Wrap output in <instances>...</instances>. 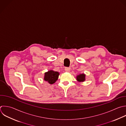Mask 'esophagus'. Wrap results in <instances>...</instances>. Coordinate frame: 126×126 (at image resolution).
Returning a JSON list of instances; mask_svg holds the SVG:
<instances>
[{
	"label": "esophagus",
	"instance_id": "esophagus-1",
	"mask_svg": "<svg viewBox=\"0 0 126 126\" xmlns=\"http://www.w3.org/2000/svg\"><path fill=\"white\" fill-rule=\"evenodd\" d=\"M64 69H65V71L67 72H69L70 71V68H69V67H65Z\"/></svg>",
	"mask_w": 126,
	"mask_h": 126
}]
</instances>
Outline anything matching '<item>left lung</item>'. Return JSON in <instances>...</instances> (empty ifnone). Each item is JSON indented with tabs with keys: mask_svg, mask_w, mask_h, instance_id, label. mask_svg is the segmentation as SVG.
<instances>
[{
	"mask_svg": "<svg viewBox=\"0 0 126 126\" xmlns=\"http://www.w3.org/2000/svg\"><path fill=\"white\" fill-rule=\"evenodd\" d=\"M85 74H80L78 75L76 77V79L78 82H83L85 80Z\"/></svg>",
	"mask_w": 126,
	"mask_h": 126,
	"instance_id": "left-lung-1",
	"label": "left lung"
}]
</instances>
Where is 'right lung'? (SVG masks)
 Segmentation results:
<instances>
[{
    "instance_id": "1",
    "label": "right lung",
    "mask_w": 126,
    "mask_h": 126,
    "mask_svg": "<svg viewBox=\"0 0 126 126\" xmlns=\"http://www.w3.org/2000/svg\"><path fill=\"white\" fill-rule=\"evenodd\" d=\"M60 73L57 71L49 70L45 73L44 80L47 81L49 84H53L58 80Z\"/></svg>"
}]
</instances>
